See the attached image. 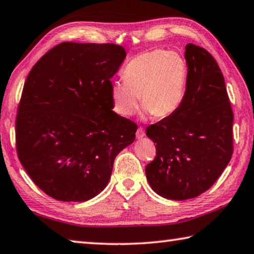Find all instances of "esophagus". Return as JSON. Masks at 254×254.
Wrapping results in <instances>:
<instances>
[{
  "instance_id": "34e87169",
  "label": "esophagus",
  "mask_w": 254,
  "mask_h": 254,
  "mask_svg": "<svg viewBox=\"0 0 254 254\" xmlns=\"http://www.w3.org/2000/svg\"><path fill=\"white\" fill-rule=\"evenodd\" d=\"M145 136V130H144V128L143 127H139L138 129H137V131H136V137L138 139H140V138H143V137Z\"/></svg>"
}]
</instances>
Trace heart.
<instances>
[{"label": "heart", "mask_w": 254, "mask_h": 254, "mask_svg": "<svg viewBox=\"0 0 254 254\" xmlns=\"http://www.w3.org/2000/svg\"><path fill=\"white\" fill-rule=\"evenodd\" d=\"M124 81L111 86V99L119 115L129 117L138 108L166 118L180 108L188 82V65L179 53L156 49L132 58L123 70Z\"/></svg>", "instance_id": "b5f03b06"}]
</instances>
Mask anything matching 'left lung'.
I'll return each instance as SVG.
<instances>
[{
  "label": "left lung",
  "mask_w": 254,
  "mask_h": 254,
  "mask_svg": "<svg viewBox=\"0 0 254 254\" xmlns=\"http://www.w3.org/2000/svg\"><path fill=\"white\" fill-rule=\"evenodd\" d=\"M185 60L188 82L180 108L146 128L156 143L146 177L154 192L174 201L207 190L233 154V111L219 64L192 43L185 47Z\"/></svg>",
  "instance_id": "obj_1"
}]
</instances>
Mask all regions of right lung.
Returning a JSON list of instances; mask_svg holds the SVG:
<instances>
[{"instance_id":"add662e5","label":"right lung","mask_w":254,"mask_h":254,"mask_svg":"<svg viewBox=\"0 0 254 254\" xmlns=\"http://www.w3.org/2000/svg\"><path fill=\"white\" fill-rule=\"evenodd\" d=\"M126 57L114 43L62 42L28 74L15 120L16 152L49 196L84 202L108 184L137 125L113 111L110 79Z\"/></svg>"}]
</instances>
